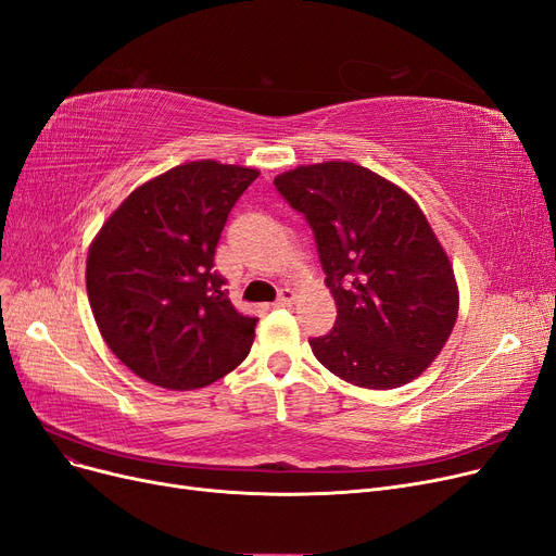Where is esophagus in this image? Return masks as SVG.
I'll list each match as a JSON object with an SVG mask.
<instances>
[{
	"mask_svg": "<svg viewBox=\"0 0 556 556\" xmlns=\"http://www.w3.org/2000/svg\"><path fill=\"white\" fill-rule=\"evenodd\" d=\"M295 300H298V293H295V291H291V288H281L279 298H277V304H279V306H291Z\"/></svg>",
	"mask_w": 556,
	"mask_h": 556,
	"instance_id": "34e87169",
	"label": "esophagus"
}]
</instances>
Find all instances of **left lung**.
<instances>
[{"instance_id": "1", "label": "left lung", "mask_w": 556, "mask_h": 556, "mask_svg": "<svg viewBox=\"0 0 556 556\" xmlns=\"http://www.w3.org/2000/svg\"><path fill=\"white\" fill-rule=\"evenodd\" d=\"M275 186L308 223L338 308L333 329L308 338L316 358L375 391L422 375L452 333L458 291L420 206L348 161L300 165Z\"/></svg>"}]
</instances>
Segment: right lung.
I'll use <instances>...</instances> for the list:
<instances>
[{"mask_svg": "<svg viewBox=\"0 0 556 556\" xmlns=\"http://www.w3.org/2000/svg\"><path fill=\"white\" fill-rule=\"evenodd\" d=\"M258 170L192 161L138 186L92 240L86 288L106 345L161 389H202L243 364L258 318L238 313L213 256Z\"/></svg>", "mask_w": 556, "mask_h": 556, "instance_id": "obj_1", "label": "right lung"}]
</instances>
